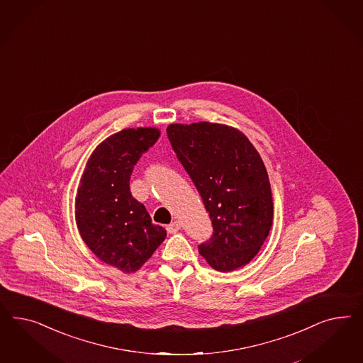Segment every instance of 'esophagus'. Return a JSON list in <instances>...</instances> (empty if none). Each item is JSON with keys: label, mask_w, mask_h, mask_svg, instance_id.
<instances>
[{"label": "esophagus", "mask_w": 363, "mask_h": 363, "mask_svg": "<svg viewBox=\"0 0 363 363\" xmlns=\"http://www.w3.org/2000/svg\"><path fill=\"white\" fill-rule=\"evenodd\" d=\"M179 229H181V222H179V220L172 222V223L167 225V228H166V230H167V233H170V234H174V233H177Z\"/></svg>", "instance_id": "obj_1"}]
</instances>
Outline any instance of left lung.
I'll return each mask as SVG.
<instances>
[{"label": "left lung", "mask_w": 363, "mask_h": 363, "mask_svg": "<svg viewBox=\"0 0 363 363\" xmlns=\"http://www.w3.org/2000/svg\"><path fill=\"white\" fill-rule=\"evenodd\" d=\"M167 137L209 213L213 235L199 254L218 272L249 264L273 223V198L262 158L240 130L198 122L169 125Z\"/></svg>", "instance_id": "1"}]
</instances>
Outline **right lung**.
Segmentation results:
<instances>
[{
  "mask_svg": "<svg viewBox=\"0 0 363 363\" xmlns=\"http://www.w3.org/2000/svg\"><path fill=\"white\" fill-rule=\"evenodd\" d=\"M160 137L154 128L125 129L106 138L88 161L76 198L78 230L89 249L121 272L138 270L165 240L130 193V176Z\"/></svg>",
  "mask_w": 363,
  "mask_h": 363,
  "instance_id": "right-lung-1",
  "label": "right lung"
}]
</instances>
